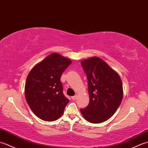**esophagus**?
Here are the masks:
<instances>
[{
  "mask_svg": "<svg viewBox=\"0 0 148 148\" xmlns=\"http://www.w3.org/2000/svg\"><path fill=\"white\" fill-rule=\"evenodd\" d=\"M77 95H74V96H72L71 98L73 100H75L77 99Z\"/></svg>",
  "mask_w": 148,
  "mask_h": 148,
  "instance_id": "esophagus-1",
  "label": "esophagus"
}]
</instances>
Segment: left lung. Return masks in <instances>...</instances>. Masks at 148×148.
I'll use <instances>...</instances> for the list:
<instances>
[{"mask_svg":"<svg viewBox=\"0 0 148 148\" xmlns=\"http://www.w3.org/2000/svg\"><path fill=\"white\" fill-rule=\"evenodd\" d=\"M88 79L89 104L80 109L84 118L92 123L106 121L114 114L123 95L118 74L101 58L93 57L81 62Z\"/></svg>","mask_w":148,"mask_h":148,"instance_id":"1","label":"left lung"}]
</instances>
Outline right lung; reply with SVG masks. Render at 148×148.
Wrapping results in <instances>:
<instances>
[{
    "instance_id": "1",
    "label": "right lung",
    "mask_w": 148,
    "mask_h": 148,
    "mask_svg": "<svg viewBox=\"0 0 148 148\" xmlns=\"http://www.w3.org/2000/svg\"><path fill=\"white\" fill-rule=\"evenodd\" d=\"M72 62L53 53L36 65L27 77L25 95L31 110L39 118L53 121L63 114L69 100L63 94L61 76Z\"/></svg>"
}]
</instances>
